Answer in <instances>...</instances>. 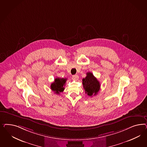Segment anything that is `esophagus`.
<instances>
[{"instance_id": "34e87169", "label": "esophagus", "mask_w": 147, "mask_h": 147, "mask_svg": "<svg viewBox=\"0 0 147 147\" xmlns=\"http://www.w3.org/2000/svg\"><path fill=\"white\" fill-rule=\"evenodd\" d=\"M72 78L74 80H78L79 79V76L78 75H74L72 76Z\"/></svg>"}]
</instances>
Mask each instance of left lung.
<instances>
[{
	"label": "left lung",
	"instance_id": "1",
	"mask_svg": "<svg viewBox=\"0 0 147 147\" xmlns=\"http://www.w3.org/2000/svg\"><path fill=\"white\" fill-rule=\"evenodd\" d=\"M86 75V78L82 79L83 87L86 94L89 96H92L98 94L100 89V84L92 73L88 72Z\"/></svg>",
	"mask_w": 147,
	"mask_h": 147
}]
</instances>
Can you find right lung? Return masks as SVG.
Masks as SVG:
<instances>
[{
  "mask_svg": "<svg viewBox=\"0 0 147 147\" xmlns=\"http://www.w3.org/2000/svg\"><path fill=\"white\" fill-rule=\"evenodd\" d=\"M67 81L66 78H57L54 79V81L51 84V89L55 92V93L59 94L64 90V86Z\"/></svg>",
  "mask_w": 147,
  "mask_h": 147,
  "instance_id": "add662e5",
  "label": "right lung"
}]
</instances>
